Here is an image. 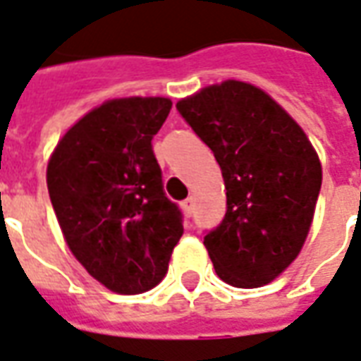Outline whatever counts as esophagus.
Masks as SVG:
<instances>
[{
  "label": "esophagus",
  "mask_w": 361,
  "mask_h": 361,
  "mask_svg": "<svg viewBox=\"0 0 361 361\" xmlns=\"http://www.w3.org/2000/svg\"><path fill=\"white\" fill-rule=\"evenodd\" d=\"M180 208H183V212H185L186 217L192 216V209H194V200H192V198H186V200L183 202V204H180Z\"/></svg>",
  "instance_id": "obj_1"
}]
</instances>
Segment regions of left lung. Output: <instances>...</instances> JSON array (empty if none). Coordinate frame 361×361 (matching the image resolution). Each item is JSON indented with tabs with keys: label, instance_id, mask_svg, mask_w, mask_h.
<instances>
[{
	"label": "left lung",
	"instance_id": "obj_1",
	"mask_svg": "<svg viewBox=\"0 0 361 361\" xmlns=\"http://www.w3.org/2000/svg\"><path fill=\"white\" fill-rule=\"evenodd\" d=\"M214 152L226 183L224 221L204 237L216 274L267 286L298 258L315 216L323 167L307 134L260 87L237 79L176 103Z\"/></svg>",
	"mask_w": 361,
	"mask_h": 361
}]
</instances>
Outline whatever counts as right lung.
I'll return each mask as SVG.
<instances>
[{
    "label": "right lung",
    "instance_id": "add662e5",
    "mask_svg": "<svg viewBox=\"0 0 361 361\" xmlns=\"http://www.w3.org/2000/svg\"><path fill=\"white\" fill-rule=\"evenodd\" d=\"M171 106L167 97L104 101L60 137L48 159L46 185L71 255L120 295L155 288L183 237L152 149Z\"/></svg>",
    "mask_w": 361,
    "mask_h": 361
}]
</instances>
